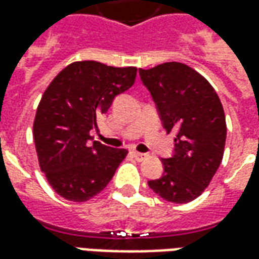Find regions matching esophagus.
Instances as JSON below:
<instances>
[{"label": "esophagus", "mask_w": 259, "mask_h": 259, "mask_svg": "<svg viewBox=\"0 0 259 259\" xmlns=\"http://www.w3.org/2000/svg\"><path fill=\"white\" fill-rule=\"evenodd\" d=\"M133 157H135L137 161H144L146 158H148V154H143V152L135 151L133 152Z\"/></svg>", "instance_id": "obj_1"}]
</instances>
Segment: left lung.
<instances>
[{
  "instance_id": "obj_1",
  "label": "left lung",
  "mask_w": 259,
  "mask_h": 259,
  "mask_svg": "<svg viewBox=\"0 0 259 259\" xmlns=\"http://www.w3.org/2000/svg\"><path fill=\"white\" fill-rule=\"evenodd\" d=\"M157 104L165 130H176L175 155L162 159L163 174L148 186L163 200L186 204L202 194L222 162L226 118L209 81L190 66L165 62L139 69Z\"/></svg>"
}]
</instances>
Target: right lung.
I'll list each match as a JSON object with an SVG mask.
<instances>
[{
    "label": "right lung",
    "instance_id": "obj_1",
    "mask_svg": "<svg viewBox=\"0 0 259 259\" xmlns=\"http://www.w3.org/2000/svg\"><path fill=\"white\" fill-rule=\"evenodd\" d=\"M137 68H115L76 61L59 72L44 91L33 122L38 165L62 198L84 202L100 194L127 155L93 141L90 130L108 112L113 98L135 84Z\"/></svg>",
    "mask_w": 259,
    "mask_h": 259
}]
</instances>
